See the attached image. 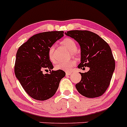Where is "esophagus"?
Segmentation results:
<instances>
[{
	"label": "esophagus",
	"instance_id": "esophagus-1",
	"mask_svg": "<svg viewBox=\"0 0 127 127\" xmlns=\"http://www.w3.org/2000/svg\"><path fill=\"white\" fill-rule=\"evenodd\" d=\"M71 74V72H68L66 71V75H70Z\"/></svg>",
	"mask_w": 127,
	"mask_h": 127
}]
</instances>
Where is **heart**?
Returning a JSON list of instances; mask_svg holds the SVG:
<instances>
[{
    "instance_id": "1",
    "label": "heart",
    "mask_w": 127,
    "mask_h": 127,
    "mask_svg": "<svg viewBox=\"0 0 127 127\" xmlns=\"http://www.w3.org/2000/svg\"><path fill=\"white\" fill-rule=\"evenodd\" d=\"M62 45L65 47L71 53H73L76 51L77 45L75 41L71 38H65L62 42ZM54 50L55 47L53 45L51 46L48 49V55L49 59L52 62H55V57L54 55ZM75 65V61L74 60H70L66 62H60L55 66L56 69H60L63 71H69Z\"/></svg>"
}]
</instances>
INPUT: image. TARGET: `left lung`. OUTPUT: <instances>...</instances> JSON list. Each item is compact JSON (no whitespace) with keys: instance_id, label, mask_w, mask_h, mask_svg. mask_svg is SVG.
<instances>
[{"instance_id":"1","label":"left lung","mask_w":127,"mask_h":127,"mask_svg":"<svg viewBox=\"0 0 127 127\" xmlns=\"http://www.w3.org/2000/svg\"><path fill=\"white\" fill-rule=\"evenodd\" d=\"M80 46V63L78 68L89 67L80 72L81 81L75 85L78 92L87 98L101 96L109 87L115 68V62L110 46L97 34L88 31L65 32Z\"/></svg>"}]
</instances>
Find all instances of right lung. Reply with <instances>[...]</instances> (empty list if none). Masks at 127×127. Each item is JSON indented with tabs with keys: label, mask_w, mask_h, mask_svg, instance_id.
Listing matches in <instances>:
<instances>
[{
	"label": "right lung",
	"mask_w": 127,
	"mask_h": 127,
	"mask_svg": "<svg viewBox=\"0 0 127 127\" xmlns=\"http://www.w3.org/2000/svg\"><path fill=\"white\" fill-rule=\"evenodd\" d=\"M63 31H52L36 34L18 49L14 71L17 79L30 96L44 101L52 97L65 75L62 70H52L48 49L64 36ZM43 69L50 73L44 75Z\"/></svg>",
	"instance_id": "right-lung-1"
}]
</instances>
